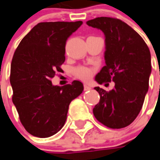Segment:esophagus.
Listing matches in <instances>:
<instances>
[{
  "mask_svg": "<svg viewBox=\"0 0 160 160\" xmlns=\"http://www.w3.org/2000/svg\"><path fill=\"white\" fill-rule=\"evenodd\" d=\"M91 90V87H90V85H84V90L85 91H86V90Z\"/></svg>",
  "mask_w": 160,
  "mask_h": 160,
  "instance_id": "34e87169",
  "label": "esophagus"
}]
</instances>
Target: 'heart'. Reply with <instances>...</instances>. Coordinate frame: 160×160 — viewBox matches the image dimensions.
Wrapping results in <instances>:
<instances>
[{"label": "heart", "mask_w": 160, "mask_h": 160, "mask_svg": "<svg viewBox=\"0 0 160 160\" xmlns=\"http://www.w3.org/2000/svg\"><path fill=\"white\" fill-rule=\"evenodd\" d=\"M93 72H94V70L92 68L87 67V66H78L74 70V74L75 76L84 81L90 80L92 77Z\"/></svg>", "instance_id": "heart-1"}]
</instances>
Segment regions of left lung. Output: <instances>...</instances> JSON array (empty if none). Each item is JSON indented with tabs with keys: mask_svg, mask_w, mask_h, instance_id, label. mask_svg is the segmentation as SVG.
Segmentation results:
<instances>
[{
	"mask_svg": "<svg viewBox=\"0 0 160 160\" xmlns=\"http://www.w3.org/2000/svg\"><path fill=\"white\" fill-rule=\"evenodd\" d=\"M105 37V65L95 76L99 84L114 81L105 91L95 87L100 102L93 109L98 121L111 129L128 126L136 119L149 89L150 51L141 36L119 19L97 17L86 22Z\"/></svg>",
	"mask_w": 160,
	"mask_h": 160,
	"instance_id": "8db88e82",
	"label": "left lung"
}]
</instances>
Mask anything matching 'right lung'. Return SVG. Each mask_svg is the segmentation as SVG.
Returning a JSON list of instances; mask_svg holds the SVG:
<instances>
[{
  "label": "right lung",
  "mask_w": 160,
  "mask_h": 160,
  "mask_svg": "<svg viewBox=\"0 0 160 160\" xmlns=\"http://www.w3.org/2000/svg\"><path fill=\"white\" fill-rule=\"evenodd\" d=\"M82 23H38L14 53L10 75L12 101L21 124L33 136L47 138L60 131L70 102L84 90L79 80L61 87L53 85L51 80L65 62L67 39Z\"/></svg>",
  "instance_id": "right-lung-1"
}]
</instances>
